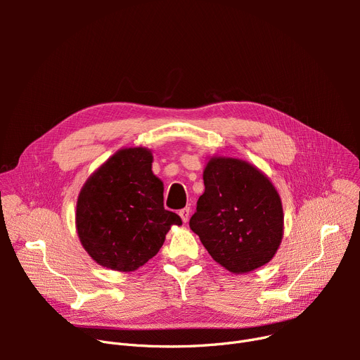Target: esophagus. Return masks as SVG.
<instances>
[{"label":"esophagus","instance_id":"obj_1","mask_svg":"<svg viewBox=\"0 0 360 360\" xmlns=\"http://www.w3.org/2000/svg\"><path fill=\"white\" fill-rule=\"evenodd\" d=\"M190 213H191V209H190V207H185V209L179 210V216H181V219H182V221H184V223H186V221H188V219H190Z\"/></svg>","mask_w":360,"mask_h":360}]
</instances>
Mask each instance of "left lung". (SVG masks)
<instances>
[{
    "instance_id": "1",
    "label": "left lung",
    "mask_w": 360,
    "mask_h": 360,
    "mask_svg": "<svg viewBox=\"0 0 360 360\" xmlns=\"http://www.w3.org/2000/svg\"><path fill=\"white\" fill-rule=\"evenodd\" d=\"M202 179L190 228L204 248L235 274L267 264L283 238L281 200L270 179L248 162L221 156L209 160Z\"/></svg>"
}]
</instances>
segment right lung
Segmentation results:
<instances>
[{
    "label": "right lung",
    "instance_id": "add662e5",
    "mask_svg": "<svg viewBox=\"0 0 360 360\" xmlns=\"http://www.w3.org/2000/svg\"><path fill=\"white\" fill-rule=\"evenodd\" d=\"M146 147L118 150L83 185L75 228L83 248L101 266L134 271L153 258L176 213L165 210L163 182Z\"/></svg>",
    "mask_w": 360,
    "mask_h": 360
}]
</instances>
